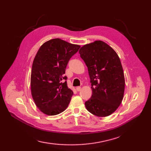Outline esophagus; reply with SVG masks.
Returning <instances> with one entry per match:
<instances>
[{
    "mask_svg": "<svg viewBox=\"0 0 151 151\" xmlns=\"http://www.w3.org/2000/svg\"><path fill=\"white\" fill-rule=\"evenodd\" d=\"M76 90L78 91H80L81 90V86H78L76 88Z\"/></svg>",
    "mask_w": 151,
    "mask_h": 151,
    "instance_id": "34e87169",
    "label": "esophagus"
}]
</instances>
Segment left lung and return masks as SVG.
I'll use <instances>...</instances> for the list:
<instances>
[{"label":"left lung","mask_w":151,"mask_h":151,"mask_svg":"<svg viewBox=\"0 0 151 151\" xmlns=\"http://www.w3.org/2000/svg\"><path fill=\"white\" fill-rule=\"evenodd\" d=\"M79 52L88 67L92 89L86 108L97 116H109L119 108L124 97L125 79L120 58L102 41L84 45Z\"/></svg>","instance_id":"1"}]
</instances>
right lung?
I'll return each mask as SVG.
<instances>
[{
	"label": "right lung",
	"mask_w": 151,
	"mask_h": 151,
	"mask_svg": "<svg viewBox=\"0 0 151 151\" xmlns=\"http://www.w3.org/2000/svg\"><path fill=\"white\" fill-rule=\"evenodd\" d=\"M79 48L55 38L44 43L36 55L31 70V94L36 106L47 115L63 112L70 102L73 93L67 86L65 69Z\"/></svg>",
	"instance_id": "1"
}]
</instances>
